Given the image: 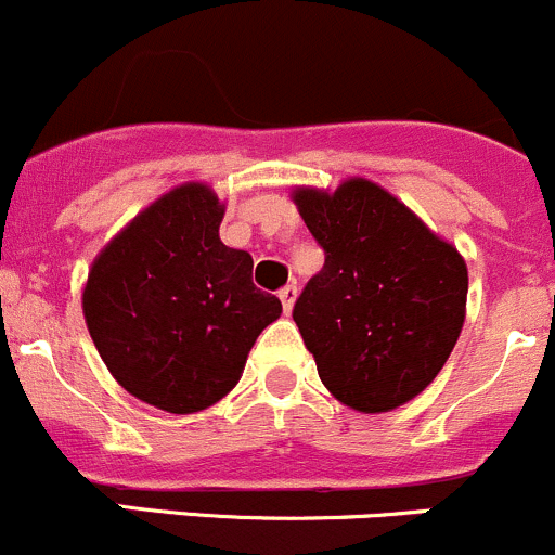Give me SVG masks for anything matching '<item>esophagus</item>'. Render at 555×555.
<instances>
[{
  "label": "esophagus",
  "instance_id": "34e87169",
  "mask_svg": "<svg viewBox=\"0 0 555 555\" xmlns=\"http://www.w3.org/2000/svg\"><path fill=\"white\" fill-rule=\"evenodd\" d=\"M279 300H282L284 313H289V311H293L295 300H298V287H295V284H287V287H282V289H279Z\"/></svg>",
  "mask_w": 555,
  "mask_h": 555
}]
</instances>
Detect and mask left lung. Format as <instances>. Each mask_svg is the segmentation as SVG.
<instances>
[{
	"label": "left lung",
	"mask_w": 555,
	"mask_h": 555,
	"mask_svg": "<svg viewBox=\"0 0 555 555\" xmlns=\"http://www.w3.org/2000/svg\"><path fill=\"white\" fill-rule=\"evenodd\" d=\"M324 249L293 319L322 384L360 413H386L443 371L467 313V262L397 195L365 177L295 188Z\"/></svg>",
	"instance_id": "1"
}]
</instances>
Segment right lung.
Wrapping results in <instances>:
<instances>
[{
	"label": "right lung",
	"mask_w": 555,
	"mask_h": 555,
	"mask_svg": "<svg viewBox=\"0 0 555 555\" xmlns=\"http://www.w3.org/2000/svg\"><path fill=\"white\" fill-rule=\"evenodd\" d=\"M225 204L184 182L104 244L82 317L117 384L166 413H198L242 378L257 335L282 317L251 284V255L220 242Z\"/></svg>",
	"instance_id": "obj_1"
}]
</instances>
